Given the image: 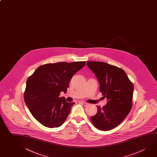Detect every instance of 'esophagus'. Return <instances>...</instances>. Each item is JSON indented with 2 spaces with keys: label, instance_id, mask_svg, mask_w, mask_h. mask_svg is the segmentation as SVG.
<instances>
[{
  "label": "esophagus",
  "instance_id": "34e87169",
  "mask_svg": "<svg viewBox=\"0 0 157 157\" xmlns=\"http://www.w3.org/2000/svg\"><path fill=\"white\" fill-rule=\"evenodd\" d=\"M82 104L84 106H88V103H86V102H82Z\"/></svg>",
  "mask_w": 157,
  "mask_h": 157
}]
</instances>
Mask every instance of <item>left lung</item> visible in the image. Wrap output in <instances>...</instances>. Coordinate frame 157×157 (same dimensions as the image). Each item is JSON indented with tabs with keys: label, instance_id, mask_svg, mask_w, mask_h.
I'll use <instances>...</instances> for the list:
<instances>
[{
	"label": "left lung",
	"instance_id": "8db88e82",
	"mask_svg": "<svg viewBox=\"0 0 157 157\" xmlns=\"http://www.w3.org/2000/svg\"><path fill=\"white\" fill-rule=\"evenodd\" d=\"M100 84V91L107 99L106 105L98 107L96 115L90 117L94 126L101 131H109L121 124L132 107L133 85L126 72L117 67L102 62L88 61Z\"/></svg>",
	"mask_w": 157,
	"mask_h": 157
}]
</instances>
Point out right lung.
<instances>
[{"instance_id":"right-lung-1","label":"right lung","mask_w":157,"mask_h":157,"mask_svg":"<svg viewBox=\"0 0 157 157\" xmlns=\"http://www.w3.org/2000/svg\"><path fill=\"white\" fill-rule=\"evenodd\" d=\"M85 64V61L45 64L28 78L24 100L40 124L49 128L58 127L66 120L75 103L59 97L60 93H66L73 75Z\"/></svg>"}]
</instances>
